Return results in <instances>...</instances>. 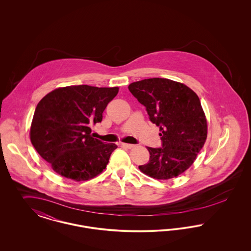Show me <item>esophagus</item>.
Instances as JSON below:
<instances>
[{
  "label": "esophagus",
  "instance_id": "obj_1",
  "mask_svg": "<svg viewBox=\"0 0 251 251\" xmlns=\"http://www.w3.org/2000/svg\"><path fill=\"white\" fill-rule=\"evenodd\" d=\"M121 146L124 148H127V149H132L134 147V145H132V144L127 143H121Z\"/></svg>",
  "mask_w": 251,
  "mask_h": 251
}]
</instances>
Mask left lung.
<instances>
[{"label": "left lung", "mask_w": 251, "mask_h": 251, "mask_svg": "<svg viewBox=\"0 0 251 251\" xmlns=\"http://www.w3.org/2000/svg\"><path fill=\"white\" fill-rule=\"evenodd\" d=\"M129 90L161 131L162 148L147 147L150 161L139 169L153 179L179 176L191 167L207 138V120L199 97L185 84L166 78L134 82Z\"/></svg>", "instance_id": "1"}]
</instances>
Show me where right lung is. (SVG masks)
Here are the masks:
<instances>
[{
	"label": "right lung",
	"instance_id": "1",
	"mask_svg": "<svg viewBox=\"0 0 251 251\" xmlns=\"http://www.w3.org/2000/svg\"><path fill=\"white\" fill-rule=\"evenodd\" d=\"M119 87L86 84L54 89L36 105L30 139L53 171L76 181L93 179L106 168L118 148L93 138L90 126L102 120Z\"/></svg>",
	"mask_w": 251,
	"mask_h": 251
}]
</instances>
